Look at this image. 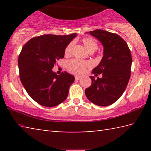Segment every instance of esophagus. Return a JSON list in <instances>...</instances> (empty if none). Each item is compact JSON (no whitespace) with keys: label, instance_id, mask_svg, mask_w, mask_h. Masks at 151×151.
<instances>
[{"label":"esophagus","instance_id":"esophagus-1","mask_svg":"<svg viewBox=\"0 0 151 151\" xmlns=\"http://www.w3.org/2000/svg\"><path fill=\"white\" fill-rule=\"evenodd\" d=\"M75 80H76V81H78V80H80V79L81 78V76H75Z\"/></svg>","mask_w":151,"mask_h":151}]
</instances>
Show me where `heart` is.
<instances>
[{
  "label": "heart",
  "instance_id": "1",
  "mask_svg": "<svg viewBox=\"0 0 151 151\" xmlns=\"http://www.w3.org/2000/svg\"><path fill=\"white\" fill-rule=\"evenodd\" d=\"M82 42L83 43L85 47L89 52L95 51L98 48V44L96 40L91 37H85L82 39ZM73 43L71 42L66 46L65 49V55H69L72 50ZM90 65V63L87 61H83L78 59H73L68 61L66 64V68L70 73L76 74V75H81L85 72L86 67Z\"/></svg>",
  "mask_w": 151,
  "mask_h": 151
}]
</instances>
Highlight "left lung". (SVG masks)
<instances>
[{"mask_svg": "<svg viewBox=\"0 0 151 151\" xmlns=\"http://www.w3.org/2000/svg\"><path fill=\"white\" fill-rule=\"evenodd\" d=\"M90 34L101 41L104 47V56L99 65L92 70L97 79L91 76V86L85 94L91 103L105 106L113 104L122 96L127 88L131 72L132 57L127 42L115 33L97 29Z\"/></svg>", "mask_w": 151, "mask_h": 151, "instance_id": "8db88e82", "label": "left lung"}]
</instances>
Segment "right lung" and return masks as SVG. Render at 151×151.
<instances>
[{"label":"right lung","mask_w":151,"mask_h":151,"mask_svg":"<svg viewBox=\"0 0 151 151\" xmlns=\"http://www.w3.org/2000/svg\"><path fill=\"white\" fill-rule=\"evenodd\" d=\"M76 36L45 35L30 39L19 56V76L29 96L40 105L52 107L67 98L75 77L66 72L57 75L52 68L63 58L66 46Z\"/></svg>","instance_id":"1"}]
</instances>
